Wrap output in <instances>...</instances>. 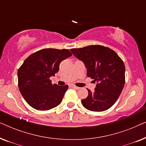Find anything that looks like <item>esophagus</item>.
<instances>
[{
    "mask_svg": "<svg viewBox=\"0 0 146 146\" xmlns=\"http://www.w3.org/2000/svg\"><path fill=\"white\" fill-rule=\"evenodd\" d=\"M72 87L73 88L76 89V90H78V89H80V88H79V87L76 86H74V85H72Z\"/></svg>",
    "mask_w": 146,
    "mask_h": 146,
    "instance_id": "esophagus-1",
    "label": "esophagus"
}]
</instances>
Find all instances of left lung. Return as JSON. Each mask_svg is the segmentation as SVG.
<instances>
[{"label": "left lung", "mask_w": 146, "mask_h": 146, "mask_svg": "<svg viewBox=\"0 0 146 146\" xmlns=\"http://www.w3.org/2000/svg\"><path fill=\"white\" fill-rule=\"evenodd\" d=\"M70 50L84 63L88 77L97 82L94 91L88 89V96L82 100L90 111H102L114 104L125 84V66L120 57L109 48L90 45Z\"/></svg>", "instance_id": "obj_1"}]
</instances>
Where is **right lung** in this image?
<instances>
[{"label": "right lung", "mask_w": 146, "mask_h": 146, "mask_svg": "<svg viewBox=\"0 0 146 146\" xmlns=\"http://www.w3.org/2000/svg\"><path fill=\"white\" fill-rule=\"evenodd\" d=\"M72 55L68 49L45 48L30 55L18 70V84L26 102L38 110H48L61 103L68 86L52 84L50 77L64 60Z\"/></svg>", "instance_id": "1"}]
</instances>
